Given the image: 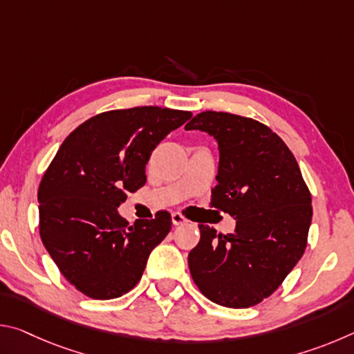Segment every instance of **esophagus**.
<instances>
[{
    "mask_svg": "<svg viewBox=\"0 0 354 354\" xmlns=\"http://www.w3.org/2000/svg\"><path fill=\"white\" fill-rule=\"evenodd\" d=\"M171 221H173V225L178 226V225L185 223V221H187V218H185L181 212H173L171 214Z\"/></svg>",
    "mask_w": 354,
    "mask_h": 354,
    "instance_id": "esophagus-1",
    "label": "esophagus"
}]
</instances>
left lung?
Here are the masks:
<instances>
[{"instance_id": "8db88e82", "label": "left lung", "mask_w": 354, "mask_h": 354, "mask_svg": "<svg viewBox=\"0 0 354 354\" xmlns=\"http://www.w3.org/2000/svg\"><path fill=\"white\" fill-rule=\"evenodd\" d=\"M185 129L218 143L211 206L236 220L232 234L200 225L189 268L206 298L225 308H251L270 297L306 250L310 192L283 139L253 118L206 111Z\"/></svg>"}]
</instances>
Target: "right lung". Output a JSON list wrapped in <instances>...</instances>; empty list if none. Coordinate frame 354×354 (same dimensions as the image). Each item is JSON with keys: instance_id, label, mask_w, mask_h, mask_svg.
I'll use <instances>...</instances> for the list:
<instances>
[{"instance_id": "right-lung-1", "label": "right lung", "mask_w": 354, "mask_h": 354, "mask_svg": "<svg viewBox=\"0 0 354 354\" xmlns=\"http://www.w3.org/2000/svg\"><path fill=\"white\" fill-rule=\"evenodd\" d=\"M189 111L142 106L98 113L59 148L39 185V231L59 270L95 299L139 283L148 256L171 230V215L128 223L117 207L147 183L145 165Z\"/></svg>"}]
</instances>
